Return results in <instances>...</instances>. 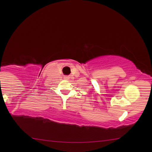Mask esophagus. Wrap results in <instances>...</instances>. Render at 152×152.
Instances as JSON below:
<instances>
[{"label":"esophagus","instance_id":"esophagus-1","mask_svg":"<svg viewBox=\"0 0 152 152\" xmlns=\"http://www.w3.org/2000/svg\"><path fill=\"white\" fill-rule=\"evenodd\" d=\"M69 77H68V76H65V77H64V79H65V80H69Z\"/></svg>","mask_w":152,"mask_h":152}]
</instances>
